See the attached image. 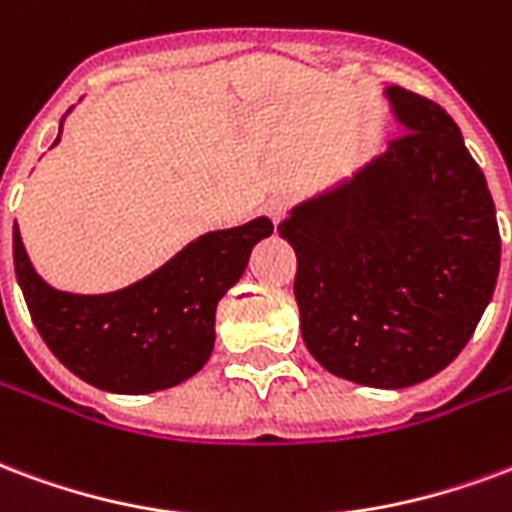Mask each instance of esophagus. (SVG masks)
I'll return each instance as SVG.
<instances>
[{
    "instance_id": "34e87169",
    "label": "esophagus",
    "mask_w": 512,
    "mask_h": 512,
    "mask_svg": "<svg viewBox=\"0 0 512 512\" xmlns=\"http://www.w3.org/2000/svg\"><path fill=\"white\" fill-rule=\"evenodd\" d=\"M290 206H293V200L287 198V195H274L271 200H266L263 211H266V217L271 219V222H282V219L287 217Z\"/></svg>"
}]
</instances>
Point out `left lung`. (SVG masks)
<instances>
[{"instance_id":"1","label":"left lung","mask_w":512,"mask_h":512,"mask_svg":"<svg viewBox=\"0 0 512 512\" xmlns=\"http://www.w3.org/2000/svg\"><path fill=\"white\" fill-rule=\"evenodd\" d=\"M388 97L401 121L391 149L276 230L298 257L301 336L320 366L369 388H410L475 333L502 241L456 121L401 86Z\"/></svg>"}]
</instances>
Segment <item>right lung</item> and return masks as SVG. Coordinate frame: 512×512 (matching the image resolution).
Segmentation results:
<instances>
[{
    "label": "right lung",
    "instance_id": "obj_1",
    "mask_svg": "<svg viewBox=\"0 0 512 512\" xmlns=\"http://www.w3.org/2000/svg\"><path fill=\"white\" fill-rule=\"evenodd\" d=\"M271 233V219L257 217L200 236L168 266L108 295L45 285L26 257L18 225L13 263L34 328L75 377L100 391L151 393L203 369L214 350L219 298L244 274L252 246Z\"/></svg>",
    "mask_w": 512,
    "mask_h": 512
}]
</instances>
